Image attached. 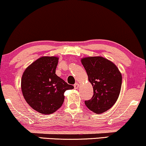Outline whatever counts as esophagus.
I'll use <instances>...</instances> for the list:
<instances>
[{"mask_svg": "<svg viewBox=\"0 0 146 146\" xmlns=\"http://www.w3.org/2000/svg\"><path fill=\"white\" fill-rule=\"evenodd\" d=\"M74 87L75 89H78V87H79L78 83H77V82L75 83L74 85Z\"/></svg>", "mask_w": 146, "mask_h": 146, "instance_id": "obj_1", "label": "esophagus"}]
</instances>
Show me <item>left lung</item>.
<instances>
[{
    "label": "left lung",
    "mask_w": 146,
    "mask_h": 146,
    "mask_svg": "<svg viewBox=\"0 0 146 146\" xmlns=\"http://www.w3.org/2000/svg\"><path fill=\"white\" fill-rule=\"evenodd\" d=\"M81 62L94 90L92 98L85 104L97 114L104 113L118 98L122 80L120 72L113 62L101 56L84 58Z\"/></svg>",
    "instance_id": "left-lung-1"
}]
</instances>
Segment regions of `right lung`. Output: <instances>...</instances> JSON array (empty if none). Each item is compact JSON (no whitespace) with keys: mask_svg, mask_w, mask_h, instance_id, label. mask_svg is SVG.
<instances>
[{"mask_svg":"<svg viewBox=\"0 0 146 146\" xmlns=\"http://www.w3.org/2000/svg\"><path fill=\"white\" fill-rule=\"evenodd\" d=\"M58 58L43 56L32 63L24 72L21 89L32 108L43 114H50L62 106L65 91L73 89L56 74Z\"/></svg>","mask_w":146,"mask_h":146,"instance_id":"add662e5","label":"right lung"}]
</instances>
